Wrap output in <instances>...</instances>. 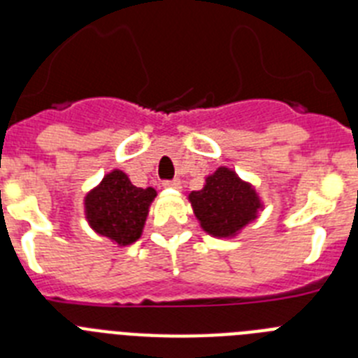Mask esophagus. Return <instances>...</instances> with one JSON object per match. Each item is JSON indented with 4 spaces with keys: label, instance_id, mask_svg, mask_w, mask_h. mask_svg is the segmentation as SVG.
<instances>
[{
    "label": "esophagus",
    "instance_id": "34e87169",
    "mask_svg": "<svg viewBox=\"0 0 358 358\" xmlns=\"http://www.w3.org/2000/svg\"><path fill=\"white\" fill-rule=\"evenodd\" d=\"M163 186L164 188H170V189H181V181H179V179H173V181H164Z\"/></svg>",
    "mask_w": 358,
    "mask_h": 358
}]
</instances>
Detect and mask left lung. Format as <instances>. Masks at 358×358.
Wrapping results in <instances>:
<instances>
[{"instance_id": "1", "label": "left lung", "mask_w": 358, "mask_h": 358, "mask_svg": "<svg viewBox=\"0 0 358 358\" xmlns=\"http://www.w3.org/2000/svg\"><path fill=\"white\" fill-rule=\"evenodd\" d=\"M188 201L202 231L215 238H235L264 210L255 186L227 166L210 173L202 189L192 192Z\"/></svg>"}]
</instances>
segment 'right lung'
Returning <instances> with one entry per match:
<instances>
[{
  "label": "right lung",
  "mask_w": 358,
  "mask_h": 358,
  "mask_svg": "<svg viewBox=\"0 0 358 358\" xmlns=\"http://www.w3.org/2000/svg\"><path fill=\"white\" fill-rule=\"evenodd\" d=\"M154 188H138L129 176L115 169L103 176L84 197V215L91 229L120 248L131 245L143 233L148 208L156 199Z\"/></svg>",
  "instance_id": "right-lung-1"
}]
</instances>
